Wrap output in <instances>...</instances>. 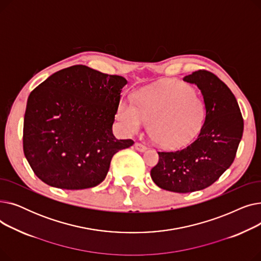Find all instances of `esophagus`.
Here are the masks:
<instances>
[{
	"label": "esophagus",
	"mask_w": 261,
	"mask_h": 261,
	"mask_svg": "<svg viewBox=\"0 0 261 261\" xmlns=\"http://www.w3.org/2000/svg\"><path fill=\"white\" fill-rule=\"evenodd\" d=\"M135 149L138 150V151L144 152V151H146V150H147V147H146L145 145L141 144V143H136V144H135Z\"/></svg>",
	"instance_id": "34e87169"
}]
</instances>
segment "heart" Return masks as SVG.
I'll return each instance as SVG.
<instances>
[{"instance_id": "heart-1", "label": "heart", "mask_w": 261, "mask_h": 261, "mask_svg": "<svg viewBox=\"0 0 261 261\" xmlns=\"http://www.w3.org/2000/svg\"><path fill=\"white\" fill-rule=\"evenodd\" d=\"M116 117L127 134H136L149 121V134L160 146L180 147L202 128L205 107L190 87L167 80L135 94V103L120 101Z\"/></svg>"}]
</instances>
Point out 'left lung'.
I'll use <instances>...</instances> for the list:
<instances>
[{"instance_id": "1", "label": "left lung", "mask_w": 261, "mask_h": 261, "mask_svg": "<svg viewBox=\"0 0 261 261\" xmlns=\"http://www.w3.org/2000/svg\"><path fill=\"white\" fill-rule=\"evenodd\" d=\"M201 91L205 120L198 138L175 151H161L151 169L153 182L173 193H193L211 186L231 165L243 133L236 97L215 74L199 70L183 78Z\"/></svg>"}]
</instances>
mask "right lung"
<instances>
[{
	"mask_svg": "<svg viewBox=\"0 0 261 261\" xmlns=\"http://www.w3.org/2000/svg\"><path fill=\"white\" fill-rule=\"evenodd\" d=\"M127 80L86 65L56 72L29 96L23 150L35 174L62 189L97 186L113 155L134 144L112 126Z\"/></svg>",
	"mask_w": 261,
	"mask_h": 261,
	"instance_id": "obj_1",
	"label": "right lung"
}]
</instances>
